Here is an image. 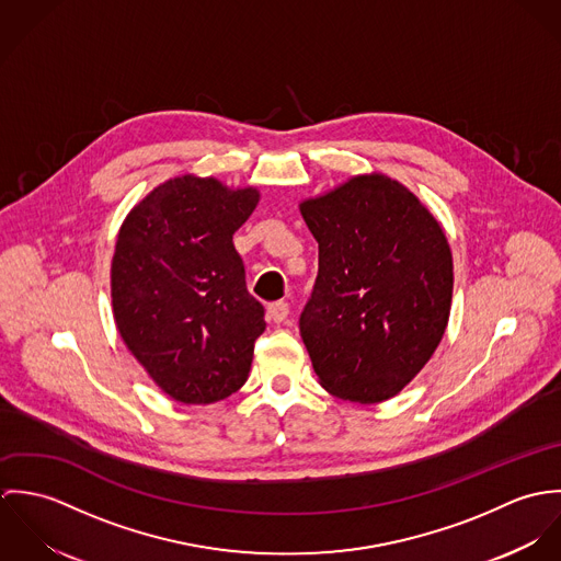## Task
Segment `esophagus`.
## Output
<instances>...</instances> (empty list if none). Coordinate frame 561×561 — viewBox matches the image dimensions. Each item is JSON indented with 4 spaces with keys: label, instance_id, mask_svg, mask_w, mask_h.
<instances>
[{
    "label": "esophagus",
    "instance_id": "34e87169",
    "mask_svg": "<svg viewBox=\"0 0 561 561\" xmlns=\"http://www.w3.org/2000/svg\"><path fill=\"white\" fill-rule=\"evenodd\" d=\"M287 316H289V305L283 302V300L272 302V305L267 307V318L274 321V323H280V321L287 320Z\"/></svg>",
    "mask_w": 561,
    "mask_h": 561
}]
</instances>
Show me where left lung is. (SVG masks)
I'll return each instance as SVG.
<instances>
[{
	"mask_svg": "<svg viewBox=\"0 0 561 561\" xmlns=\"http://www.w3.org/2000/svg\"><path fill=\"white\" fill-rule=\"evenodd\" d=\"M320 243L300 334L339 400H391L425 367L451 311L454 261L436 218L400 181L352 176L300 205Z\"/></svg>",
	"mask_w": 561,
	"mask_h": 561,
	"instance_id": "obj_1",
	"label": "left lung"
}]
</instances>
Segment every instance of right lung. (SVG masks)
Wrapping results in <instances>:
<instances>
[{
    "label": "right lung",
    "instance_id": "obj_1",
    "mask_svg": "<svg viewBox=\"0 0 561 561\" xmlns=\"http://www.w3.org/2000/svg\"><path fill=\"white\" fill-rule=\"evenodd\" d=\"M256 203L254 187L183 174L142 198L118 231L116 328L172 400L214 403L248 380L265 311L245 289L233 233Z\"/></svg>",
    "mask_w": 561,
    "mask_h": 561
}]
</instances>
